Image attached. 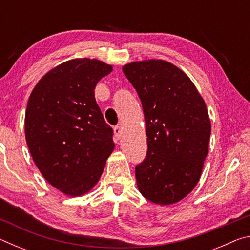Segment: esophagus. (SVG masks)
Listing matches in <instances>:
<instances>
[{"label": "esophagus", "mask_w": 250, "mask_h": 250, "mask_svg": "<svg viewBox=\"0 0 250 250\" xmlns=\"http://www.w3.org/2000/svg\"><path fill=\"white\" fill-rule=\"evenodd\" d=\"M113 132H115V137L119 140L122 137V128L120 125H117L115 126V129H113Z\"/></svg>", "instance_id": "1"}]
</instances>
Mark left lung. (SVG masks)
Masks as SVG:
<instances>
[{"mask_svg": "<svg viewBox=\"0 0 250 250\" xmlns=\"http://www.w3.org/2000/svg\"><path fill=\"white\" fill-rule=\"evenodd\" d=\"M122 71L138 92L146 120L147 152L135 167L138 188L155 204H174L195 188L208 153L205 101L188 75L166 61L130 62Z\"/></svg>", "mask_w": 250, "mask_h": 250, "instance_id": "1", "label": "left lung"}]
</instances>
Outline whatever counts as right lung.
Masks as SVG:
<instances>
[{
  "instance_id": "obj_1",
  "label": "right lung",
  "mask_w": 250,
  "mask_h": 250,
  "mask_svg": "<svg viewBox=\"0 0 250 250\" xmlns=\"http://www.w3.org/2000/svg\"><path fill=\"white\" fill-rule=\"evenodd\" d=\"M112 66L89 58L49 70L29 96L25 138L45 180L66 195L86 194L97 184L115 147L113 130L95 99L99 80Z\"/></svg>"
}]
</instances>
